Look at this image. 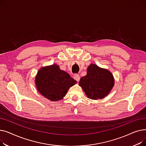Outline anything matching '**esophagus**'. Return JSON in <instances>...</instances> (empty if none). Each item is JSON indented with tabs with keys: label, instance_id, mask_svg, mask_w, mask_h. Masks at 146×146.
<instances>
[{
	"label": "esophagus",
	"instance_id": "obj_1",
	"mask_svg": "<svg viewBox=\"0 0 146 146\" xmlns=\"http://www.w3.org/2000/svg\"><path fill=\"white\" fill-rule=\"evenodd\" d=\"M74 79L77 82H79V80H80L79 75V74H74Z\"/></svg>",
	"mask_w": 146,
	"mask_h": 146
}]
</instances>
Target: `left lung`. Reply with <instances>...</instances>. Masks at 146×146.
Masks as SVG:
<instances>
[{
    "instance_id": "8db88e82",
    "label": "left lung",
    "mask_w": 146,
    "mask_h": 146,
    "mask_svg": "<svg viewBox=\"0 0 146 146\" xmlns=\"http://www.w3.org/2000/svg\"><path fill=\"white\" fill-rule=\"evenodd\" d=\"M114 83L113 76L110 71L92 63L88 67L86 75L80 79L79 84L88 98L97 100L108 96Z\"/></svg>"
}]
</instances>
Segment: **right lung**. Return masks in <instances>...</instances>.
Wrapping results in <instances>:
<instances>
[{"mask_svg":"<svg viewBox=\"0 0 146 146\" xmlns=\"http://www.w3.org/2000/svg\"><path fill=\"white\" fill-rule=\"evenodd\" d=\"M76 83L56 64L42 67L38 71L35 79L38 92L51 101L63 99L69 88Z\"/></svg>","mask_w":146,"mask_h":146,"instance_id":"add662e5","label":"right lung"}]
</instances>
